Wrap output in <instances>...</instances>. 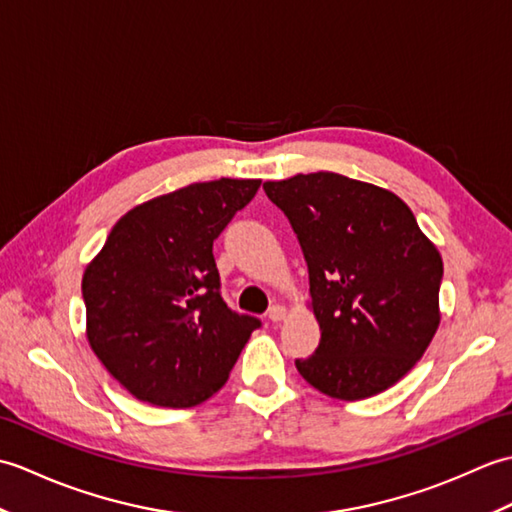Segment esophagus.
Returning a JSON list of instances; mask_svg holds the SVG:
<instances>
[{"instance_id": "1", "label": "esophagus", "mask_w": 512, "mask_h": 512, "mask_svg": "<svg viewBox=\"0 0 512 512\" xmlns=\"http://www.w3.org/2000/svg\"><path fill=\"white\" fill-rule=\"evenodd\" d=\"M286 308L284 306H273L268 310V319L273 321V323H279V321H284L286 319Z\"/></svg>"}]
</instances>
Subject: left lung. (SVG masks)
<instances>
[{
	"mask_svg": "<svg viewBox=\"0 0 512 512\" xmlns=\"http://www.w3.org/2000/svg\"><path fill=\"white\" fill-rule=\"evenodd\" d=\"M308 264L321 343L299 374L321 394L363 400L396 385L440 325L442 257L396 193L341 173L264 182Z\"/></svg>",
	"mask_w": 512,
	"mask_h": 512,
	"instance_id": "8db88e82",
	"label": "left lung"
}]
</instances>
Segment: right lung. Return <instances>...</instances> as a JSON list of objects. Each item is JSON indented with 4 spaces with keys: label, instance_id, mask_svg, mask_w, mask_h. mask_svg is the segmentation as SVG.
<instances>
[{
    "label": "right lung",
    "instance_id": "obj_1",
    "mask_svg": "<svg viewBox=\"0 0 512 512\" xmlns=\"http://www.w3.org/2000/svg\"><path fill=\"white\" fill-rule=\"evenodd\" d=\"M262 180L220 178L134 206L83 273L85 334L118 383L187 409L220 391L259 319L220 295L213 242Z\"/></svg>",
    "mask_w": 512,
    "mask_h": 512
}]
</instances>
